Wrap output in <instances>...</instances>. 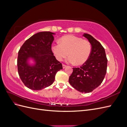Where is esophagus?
<instances>
[{"label":"esophagus","mask_w":127,"mask_h":127,"mask_svg":"<svg viewBox=\"0 0 127 127\" xmlns=\"http://www.w3.org/2000/svg\"><path fill=\"white\" fill-rule=\"evenodd\" d=\"M63 68H64V69L65 68H66V67H67V66H66V65H65V64H63Z\"/></svg>","instance_id":"34e87169"}]
</instances>
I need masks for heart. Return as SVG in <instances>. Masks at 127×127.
Here are the masks:
<instances>
[{
  "label": "heart",
  "mask_w": 127,
  "mask_h": 127,
  "mask_svg": "<svg viewBox=\"0 0 127 127\" xmlns=\"http://www.w3.org/2000/svg\"><path fill=\"white\" fill-rule=\"evenodd\" d=\"M52 51L58 61H62L68 55L67 61L70 64L80 65L85 63L90 57L92 51L91 44L87 40L72 35L62 37L60 43L53 44Z\"/></svg>",
  "instance_id": "heart-1"
}]
</instances>
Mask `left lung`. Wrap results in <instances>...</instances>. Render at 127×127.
Masks as SVG:
<instances>
[{"instance_id":"left-lung-1","label":"left lung","mask_w":127,"mask_h":127,"mask_svg":"<svg viewBox=\"0 0 127 127\" xmlns=\"http://www.w3.org/2000/svg\"><path fill=\"white\" fill-rule=\"evenodd\" d=\"M83 36L90 42L92 51L88 60L79 68H73L69 78L70 85L82 93H90L102 83L107 69V60L104 48L99 42L91 35Z\"/></svg>"}]
</instances>
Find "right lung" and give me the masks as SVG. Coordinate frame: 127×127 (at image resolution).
<instances>
[{
	"label": "right lung",
	"mask_w": 127,
	"mask_h": 127,
	"mask_svg": "<svg viewBox=\"0 0 127 127\" xmlns=\"http://www.w3.org/2000/svg\"><path fill=\"white\" fill-rule=\"evenodd\" d=\"M55 33L40 32L34 34L22 45L18 51L17 68L19 76L24 85L37 91L50 86L56 73L63 69L51 50ZM34 63L30 64L29 61Z\"/></svg>",
	"instance_id": "add662e5"
}]
</instances>
